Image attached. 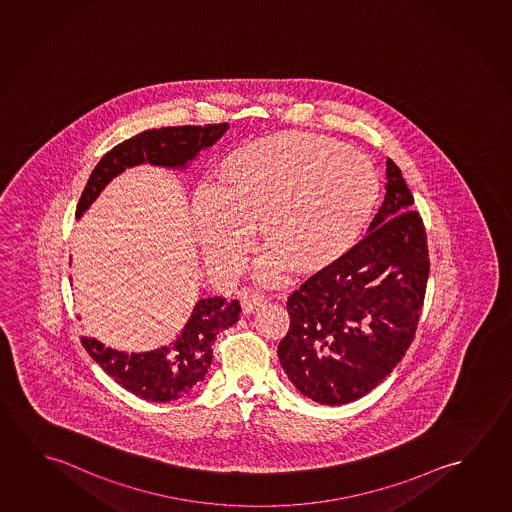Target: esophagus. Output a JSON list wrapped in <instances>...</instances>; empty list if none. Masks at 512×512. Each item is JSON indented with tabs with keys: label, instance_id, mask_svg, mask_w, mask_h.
I'll list each match as a JSON object with an SVG mask.
<instances>
[{
	"label": "esophagus",
	"instance_id": "1",
	"mask_svg": "<svg viewBox=\"0 0 512 512\" xmlns=\"http://www.w3.org/2000/svg\"><path fill=\"white\" fill-rule=\"evenodd\" d=\"M240 301H242V308L245 313H252L254 309L260 308L263 302L267 301L263 293L254 290V288H245L240 292Z\"/></svg>",
	"mask_w": 512,
	"mask_h": 512
}]
</instances>
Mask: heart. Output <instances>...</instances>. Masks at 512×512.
Listing matches in <instances>:
<instances>
[{
    "mask_svg": "<svg viewBox=\"0 0 512 512\" xmlns=\"http://www.w3.org/2000/svg\"><path fill=\"white\" fill-rule=\"evenodd\" d=\"M379 181L372 163L338 140L284 131L236 147L219 165L217 187L195 192L194 219L208 260L236 270L254 240L268 252L258 274L286 268L317 274L356 245L374 213Z\"/></svg>",
    "mask_w": 512,
    "mask_h": 512,
    "instance_id": "heart-1",
    "label": "heart"
}]
</instances>
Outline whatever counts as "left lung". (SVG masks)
Returning a JSON list of instances; mask_svg holds the SVG:
<instances>
[{
    "label": "left lung",
    "mask_w": 512,
    "mask_h": 512,
    "mask_svg": "<svg viewBox=\"0 0 512 512\" xmlns=\"http://www.w3.org/2000/svg\"><path fill=\"white\" fill-rule=\"evenodd\" d=\"M368 235L288 297L277 356L293 386L324 406L365 397L413 341L429 279L422 217L397 163Z\"/></svg>",
    "instance_id": "left-lung-1"
}]
</instances>
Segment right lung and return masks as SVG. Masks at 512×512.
Segmentation results:
<instances>
[{"mask_svg": "<svg viewBox=\"0 0 512 512\" xmlns=\"http://www.w3.org/2000/svg\"><path fill=\"white\" fill-rule=\"evenodd\" d=\"M226 130L228 122L169 126L142 131L137 137L124 140L94 167L76 208V217H82L99 192L126 167L140 163L185 167L201 149L213 146ZM240 311L238 301L229 302L222 297L201 299L195 304L185 329L169 347L142 354L106 349L103 343L87 336H82V345L124 390L149 402H171L203 381L213 359V341L220 331L238 322Z\"/></svg>", "mask_w": 512, "mask_h": 512, "instance_id": "obj_1", "label": "right lung"}]
</instances>
